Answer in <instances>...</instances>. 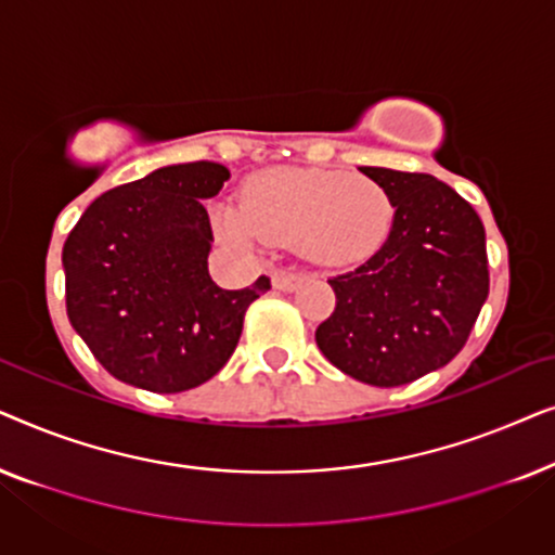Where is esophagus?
Wrapping results in <instances>:
<instances>
[{
  "label": "esophagus",
  "mask_w": 555,
  "mask_h": 555,
  "mask_svg": "<svg viewBox=\"0 0 555 555\" xmlns=\"http://www.w3.org/2000/svg\"><path fill=\"white\" fill-rule=\"evenodd\" d=\"M300 280H302L300 272H293V270H275V272H272V285H275L278 291H283V293L295 291V287L300 285Z\"/></svg>",
  "instance_id": "esophagus-1"
}]
</instances>
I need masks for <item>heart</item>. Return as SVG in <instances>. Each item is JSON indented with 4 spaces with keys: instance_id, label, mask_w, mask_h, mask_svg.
I'll return each mask as SVG.
<instances>
[{
    "instance_id": "obj_1",
    "label": "heart",
    "mask_w": 555,
    "mask_h": 555,
    "mask_svg": "<svg viewBox=\"0 0 555 555\" xmlns=\"http://www.w3.org/2000/svg\"><path fill=\"white\" fill-rule=\"evenodd\" d=\"M393 207L376 179L323 169H268L242 189V204L219 202L211 224L224 245L260 242L300 247L310 260L344 264L366 257L389 232Z\"/></svg>"
}]
</instances>
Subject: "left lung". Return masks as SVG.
Segmentation results:
<instances>
[{"label": "left lung", "mask_w": 555, "mask_h": 555, "mask_svg": "<svg viewBox=\"0 0 555 555\" xmlns=\"http://www.w3.org/2000/svg\"><path fill=\"white\" fill-rule=\"evenodd\" d=\"M389 194L391 230L369 260L333 275L336 308L315 344L371 386L412 384L450 363L490 293L485 227L452 186L429 173L361 166Z\"/></svg>", "instance_id": "obj_1"}]
</instances>
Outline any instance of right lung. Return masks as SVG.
<instances>
[{
	"mask_svg": "<svg viewBox=\"0 0 555 555\" xmlns=\"http://www.w3.org/2000/svg\"><path fill=\"white\" fill-rule=\"evenodd\" d=\"M230 179L215 162L173 164L98 196L63 247L65 306L101 366L139 389L179 393L209 382L237 348L249 302L209 278L215 242L204 199Z\"/></svg>",
	"mask_w": 555,
	"mask_h": 555,
	"instance_id": "right-lung-1",
	"label": "right lung"
}]
</instances>
